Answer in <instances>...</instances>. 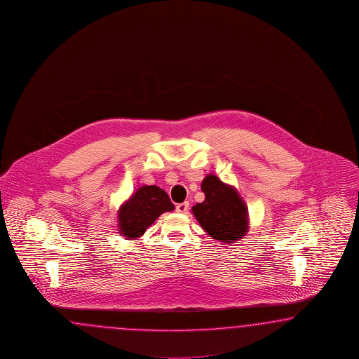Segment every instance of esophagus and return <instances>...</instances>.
Masks as SVG:
<instances>
[{
  "mask_svg": "<svg viewBox=\"0 0 359 359\" xmlns=\"http://www.w3.org/2000/svg\"><path fill=\"white\" fill-rule=\"evenodd\" d=\"M189 210V203H180V204H177V207H175V211L178 212V213H186Z\"/></svg>",
  "mask_w": 359,
  "mask_h": 359,
  "instance_id": "34e87169",
  "label": "esophagus"
}]
</instances>
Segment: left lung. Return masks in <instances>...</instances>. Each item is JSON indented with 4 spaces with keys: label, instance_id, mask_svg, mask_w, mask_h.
Here are the masks:
<instances>
[{
    "label": "left lung",
    "instance_id": "1",
    "mask_svg": "<svg viewBox=\"0 0 359 359\" xmlns=\"http://www.w3.org/2000/svg\"><path fill=\"white\" fill-rule=\"evenodd\" d=\"M202 191L204 202L196 203L191 211L207 234L221 243L243 238L248 230V212L238 191L215 175L203 180Z\"/></svg>",
    "mask_w": 359,
    "mask_h": 359
}]
</instances>
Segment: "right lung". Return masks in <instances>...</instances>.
Segmentation results:
<instances>
[{"mask_svg":"<svg viewBox=\"0 0 359 359\" xmlns=\"http://www.w3.org/2000/svg\"><path fill=\"white\" fill-rule=\"evenodd\" d=\"M173 210L175 204L163 189L144 184L121 205L118 231L125 238H139L161 213Z\"/></svg>","mask_w":359,"mask_h":359,"instance_id":"right-lung-1","label":"right lung"}]
</instances>
